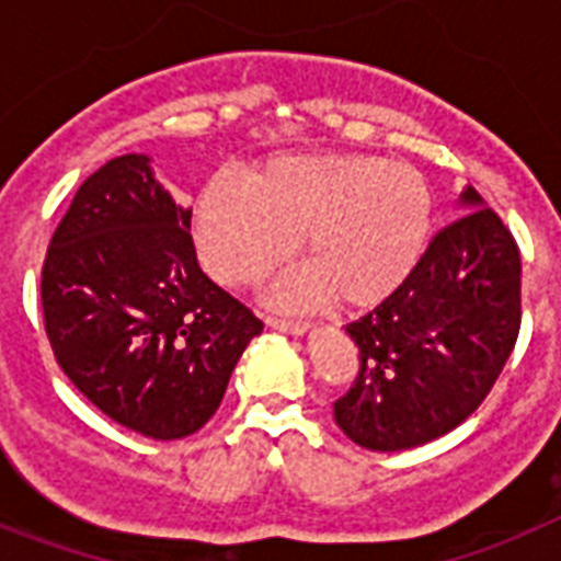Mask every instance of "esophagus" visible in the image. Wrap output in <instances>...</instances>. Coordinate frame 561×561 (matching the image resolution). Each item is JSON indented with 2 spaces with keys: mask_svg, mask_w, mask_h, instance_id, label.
<instances>
[{
  "mask_svg": "<svg viewBox=\"0 0 561 561\" xmlns=\"http://www.w3.org/2000/svg\"><path fill=\"white\" fill-rule=\"evenodd\" d=\"M265 322L271 324V328H276V331H285V333H305L310 328V324L302 322V319H285V317H265Z\"/></svg>",
  "mask_w": 561,
  "mask_h": 561,
  "instance_id": "esophagus-1",
  "label": "esophagus"
}]
</instances>
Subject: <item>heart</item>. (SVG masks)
<instances>
[{"mask_svg":"<svg viewBox=\"0 0 561 561\" xmlns=\"http://www.w3.org/2000/svg\"><path fill=\"white\" fill-rule=\"evenodd\" d=\"M427 230L425 176L368 153H296L251 168L244 185L214 179L193 219L202 265L225 285H253L299 242L308 265L273 288L288 308L385 302L425 253Z\"/></svg>","mask_w":561,"mask_h":561,"instance_id":"heart-1","label":"heart"}]
</instances>
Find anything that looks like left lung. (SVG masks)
Masks as SVG:
<instances>
[{"label": "left lung", "mask_w": 561, "mask_h": 561, "mask_svg": "<svg viewBox=\"0 0 561 561\" xmlns=\"http://www.w3.org/2000/svg\"><path fill=\"white\" fill-rule=\"evenodd\" d=\"M413 273L345 328L359 370L333 419L368 450H408L462 425L496 385L522 324L516 239L473 187Z\"/></svg>", "instance_id": "obj_1"}]
</instances>
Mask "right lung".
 Here are the masks:
<instances>
[{
	"instance_id": "right-lung-1",
	"label": "right lung",
	"mask_w": 561,
	"mask_h": 561,
	"mask_svg": "<svg viewBox=\"0 0 561 561\" xmlns=\"http://www.w3.org/2000/svg\"><path fill=\"white\" fill-rule=\"evenodd\" d=\"M148 162L125 153L79 185L45 253L42 313L84 399L150 439H182L216 413L262 319L202 273L191 210Z\"/></svg>"
}]
</instances>
